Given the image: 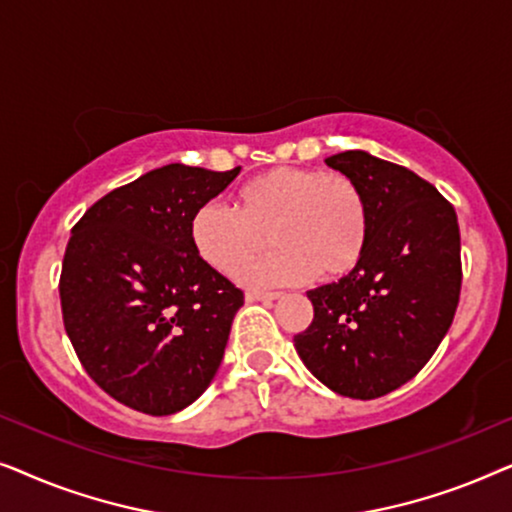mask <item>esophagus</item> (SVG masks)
Returning a JSON list of instances; mask_svg holds the SVG:
<instances>
[{"mask_svg": "<svg viewBox=\"0 0 512 512\" xmlns=\"http://www.w3.org/2000/svg\"><path fill=\"white\" fill-rule=\"evenodd\" d=\"M282 293L277 291H247V303H258V300H277Z\"/></svg>", "mask_w": 512, "mask_h": 512, "instance_id": "esophagus-1", "label": "esophagus"}]
</instances>
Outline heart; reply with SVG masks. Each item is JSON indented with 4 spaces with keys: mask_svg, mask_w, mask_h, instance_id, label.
I'll list each match as a JSON object with an SVG mask.
<instances>
[{
    "mask_svg": "<svg viewBox=\"0 0 512 512\" xmlns=\"http://www.w3.org/2000/svg\"><path fill=\"white\" fill-rule=\"evenodd\" d=\"M368 233V200L352 177L291 165L242 184L233 209L205 202L188 221L195 256L221 275L235 270L247 286L303 284L317 272L347 275L366 254ZM261 234L276 249L248 259Z\"/></svg>",
    "mask_w": 512,
    "mask_h": 512,
    "instance_id": "b5f03b06",
    "label": "heart"
}]
</instances>
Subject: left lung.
<instances>
[{
	"label": "left lung",
	"mask_w": 512,
	"mask_h": 512,
	"mask_svg": "<svg viewBox=\"0 0 512 512\" xmlns=\"http://www.w3.org/2000/svg\"><path fill=\"white\" fill-rule=\"evenodd\" d=\"M326 165L366 195L368 247L349 275L307 291L314 319L293 345L328 389L370 401L412 380L450 331L461 291L457 212L429 181L366 151Z\"/></svg>",
	"instance_id": "1"
}]
</instances>
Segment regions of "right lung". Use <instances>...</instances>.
Listing matches in <instances>:
<instances>
[{"label":"right lung","instance_id":"obj_1","mask_svg":"<svg viewBox=\"0 0 512 512\" xmlns=\"http://www.w3.org/2000/svg\"><path fill=\"white\" fill-rule=\"evenodd\" d=\"M237 174L158 167L72 228L60 275L65 331L97 387L144 415L184 410L221 366L244 293L195 256L188 221Z\"/></svg>","mask_w":512,"mask_h":512}]
</instances>
